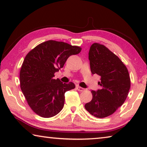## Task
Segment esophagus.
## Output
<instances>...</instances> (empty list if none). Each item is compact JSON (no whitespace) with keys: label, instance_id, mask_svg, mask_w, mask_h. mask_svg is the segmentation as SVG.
<instances>
[{"label":"esophagus","instance_id":"esophagus-1","mask_svg":"<svg viewBox=\"0 0 147 147\" xmlns=\"http://www.w3.org/2000/svg\"><path fill=\"white\" fill-rule=\"evenodd\" d=\"M76 89H77V90L79 91H83L85 90V89L83 88H81V87H80L78 86H76Z\"/></svg>","mask_w":147,"mask_h":147}]
</instances>
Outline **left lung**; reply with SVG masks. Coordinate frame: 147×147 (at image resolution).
<instances>
[{"label":"left lung","instance_id":"8db88e82","mask_svg":"<svg viewBox=\"0 0 147 147\" xmlns=\"http://www.w3.org/2000/svg\"><path fill=\"white\" fill-rule=\"evenodd\" d=\"M91 73L100 76V89L91 90L93 98L85 104L92 115L104 118L113 114L125 101L130 88L126 67L115 54L103 45L93 43L89 51Z\"/></svg>","mask_w":147,"mask_h":147}]
</instances>
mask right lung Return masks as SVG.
I'll return each instance as SVG.
<instances>
[{"mask_svg": "<svg viewBox=\"0 0 147 147\" xmlns=\"http://www.w3.org/2000/svg\"><path fill=\"white\" fill-rule=\"evenodd\" d=\"M82 49L67 43L49 40L39 44L27 54L20 71V85L31 109L45 118L55 116L63 108L65 93L75 88L54 79L71 55Z\"/></svg>", "mask_w": 147, "mask_h": 147, "instance_id": "obj_1", "label": "right lung"}]
</instances>
